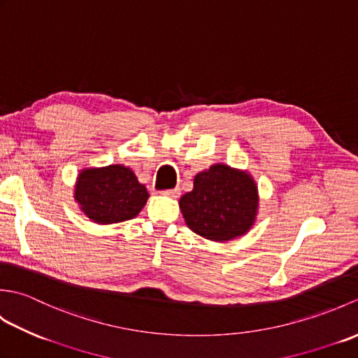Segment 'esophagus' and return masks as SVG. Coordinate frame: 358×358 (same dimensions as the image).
I'll return each mask as SVG.
<instances>
[{
	"mask_svg": "<svg viewBox=\"0 0 358 358\" xmlns=\"http://www.w3.org/2000/svg\"><path fill=\"white\" fill-rule=\"evenodd\" d=\"M163 194L167 195V196H171V199H178V196H180V189L175 187V189H171V191H164Z\"/></svg>",
	"mask_w": 358,
	"mask_h": 358,
	"instance_id": "esophagus-1",
	"label": "esophagus"
}]
</instances>
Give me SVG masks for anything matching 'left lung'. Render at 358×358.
Returning <instances> with one entry per match:
<instances>
[{
	"instance_id": "left-lung-1",
	"label": "left lung",
	"mask_w": 358,
	"mask_h": 358,
	"mask_svg": "<svg viewBox=\"0 0 358 358\" xmlns=\"http://www.w3.org/2000/svg\"><path fill=\"white\" fill-rule=\"evenodd\" d=\"M178 204L189 229L206 240L226 243L252 229L260 195L248 171L217 163L195 175L194 189Z\"/></svg>"
}]
</instances>
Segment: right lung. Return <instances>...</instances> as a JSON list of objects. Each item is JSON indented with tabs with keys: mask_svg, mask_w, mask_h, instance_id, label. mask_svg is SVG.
Segmentation results:
<instances>
[{
	"mask_svg": "<svg viewBox=\"0 0 358 358\" xmlns=\"http://www.w3.org/2000/svg\"><path fill=\"white\" fill-rule=\"evenodd\" d=\"M148 199L146 186L124 164L85 167L73 186L75 203L96 224H115L135 218Z\"/></svg>",
	"mask_w": 358,
	"mask_h": 358,
	"instance_id": "add662e5",
	"label": "right lung"
}]
</instances>
